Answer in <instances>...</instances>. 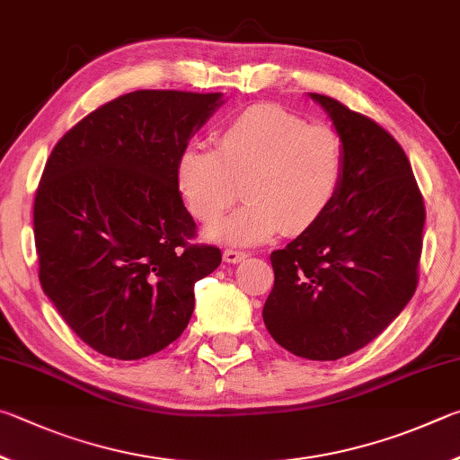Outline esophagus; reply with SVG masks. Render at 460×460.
I'll return each instance as SVG.
<instances>
[{
	"instance_id": "esophagus-1",
	"label": "esophagus",
	"mask_w": 460,
	"mask_h": 460,
	"mask_svg": "<svg viewBox=\"0 0 460 460\" xmlns=\"http://www.w3.org/2000/svg\"><path fill=\"white\" fill-rule=\"evenodd\" d=\"M246 252H240V251H232V248H228V251H224V261L228 264H238L243 262L246 259Z\"/></svg>"
}]
</instances>
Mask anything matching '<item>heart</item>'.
<instances>
[{
    "mask_svg": "<svg viewBox=\"0 0 460 460\" xmlns=\"http://www.w3.org/2000/svg\"><path fill=\"white\" fill-rule=\"evenodd\" d=\"M216 151L181 149L175 188L198 222L222 220L240 193L244 206L208 232L230 246H256L279 232L311 230L341 190L343 141L332 127L307 125L279 104H252L230 117L214 135Z\"/></svg>",
    "mask_w": 460,
    "mask_h": 460,
    "instance_id": "obj_1",
    "label": "heart"
}]
</instances>
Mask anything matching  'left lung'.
<instances>
[{
	"mask_svg": "<svg viewBox=\"0 0 460 460\" xmlns=\"http://www.w3.org/2000/svg\"><path fill=\"white\" fill-rule=\"evenodd\" d=\"M341 137L345 167L333 206L270 254L269 333L295 356L332 361L376 340L418 285L424 201L398 141L359 112L309 93Z\"/></svg>",
	"mask_w": 460,
	"mask_h": 460,
	"instance_id": "1",
	"label": "left lung"
}]
</instances>
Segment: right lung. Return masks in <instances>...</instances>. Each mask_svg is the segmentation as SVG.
I'll return each mask as SVG.
<instances>
[{
	"mask_svg": "<svg viewBox=\"0 0 460 460\" xmlns=\"http://www.w3.org/2000/svg\"><path fill=\"white\" fill-rule=\"evenodd\" d=\"M222 93L135 91L56 143L34 201L40 285L86 345L141 359L175 341L193 285L222 262L193 246L175 159L222 107Z\"/></svg>",
	"mask_w": 460,
	"mask_h": 460,
	"instance_id": "obj_1",
	"label": "right lung"
}]
</instances>
